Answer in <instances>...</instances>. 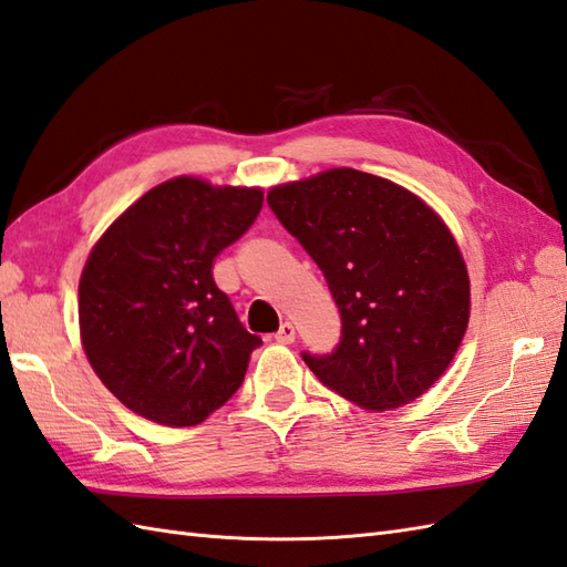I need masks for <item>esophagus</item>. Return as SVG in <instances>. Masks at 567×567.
Here are the masks:
<instances>
[{
  "mask_svg": "<svg viewBox=\"0 0 567 567\" xmlns=\"http://www.w3.org/2000/svg\"><path fill=\"white\" fill-rule=\"evenodd\" d=\"M274 339H276V342H281V344H293L296 342V327L291 322H284L279 327V332L274 334Z\"/></svg>",
  "mask_w": 567,
  "mask_h": 567,
  "instance_id": "obj_1",
  "label": "esophagus"
}]
</instances>
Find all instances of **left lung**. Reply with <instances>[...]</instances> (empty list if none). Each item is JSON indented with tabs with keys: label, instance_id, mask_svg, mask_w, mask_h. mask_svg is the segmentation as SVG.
Wrapping results in <instances>:
<instances>
[{
	"label": "left lung",
	"instance_id": "1",
	"mask_svg": "<svg viewBox=\"0 0 567 567\" xmlns=\"http://www.w3.org/2000/svg\"><path fill=\"white\" fill-rule=\"evenodd\" d=\"M267 204L320 267L342 318L330 354H300L318 381L375 412L432 388L471 310L468 271L442 218L408 188L349 167L274 186Z\"/></svg>",
	"mask_w": 567,
	"mask_h": 567
}]
</instances>
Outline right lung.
<instances>
[{
	"instance_id": "1",
	"label": "right lung",
	"mask_w": 567,
	"mask_h": 567,
	"mask_svg": "<svg viewBox=\"0 0 567 567\" xmlns=\"http://www.w3.org/2000/svg\"><path fill=\"white\" fill-rule=\"evenodd\" d=\"M259 188L177 177L150 188L92 249L80 281L82 344L125 408L194 426L245 381L261 339L213 281V259L249 230Z\"/></svg>"
}]
</instances>
